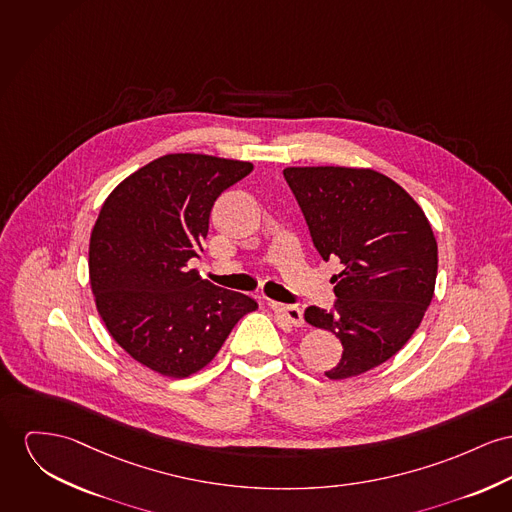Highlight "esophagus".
Returning <instances> with one entry per match:
<instances>
[{"mask_svg":"<svg viewBox=\"0 0 512 512\" xmlns=\"http://www.w3.org/2000/svg\"><path fill=\"white\" fill-rule=\"evenodd\" d=\"M275 318L283 324H289V326H303V310L299 307H291V305H279V303H270Z\"/></svg>","mask_w":512,"mask_h":512,"instance_id":"34e87169","label":"esophagus"}]
</instances>
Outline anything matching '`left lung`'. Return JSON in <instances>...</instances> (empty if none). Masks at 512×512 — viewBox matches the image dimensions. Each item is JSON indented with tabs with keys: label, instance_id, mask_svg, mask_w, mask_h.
<instances>
[{
	"label": "left lung",
	"instance_id": "1",
	"mask_svg": "<svg viewBox=\"0 0 512 512\" xmlns=\"http://www.w3.org/2000/svg\"><path fill=\"white\" fill-rule=\"evenodd\" d=\"M316 250L340 258L334 310L308 307L305 320L343 345L330 380L363 375L394 357L429 307L439 250L423 209L373 169L287 167Z\"/></svg>",
	"mask_w": 512,
	"mask_h": 512
}]
</instances>
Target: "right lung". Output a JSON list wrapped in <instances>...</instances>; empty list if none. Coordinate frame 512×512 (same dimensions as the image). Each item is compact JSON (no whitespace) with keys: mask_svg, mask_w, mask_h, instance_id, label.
<instances>
[{"mask_svg":"<svg viewBox=\"0 0 512 512\" xmlns=\"http://www.w3.org/2000/svg\"><path fill=\"white\" fill-rule=\"evenodd\" d=\"M248 161L172 153L124 178L104 200L89 242V281L106 330L137 363L171 378L202 371L254 299L204 281L209 213Z\"/></svg>","mask_w":512,"mask_h":512,"instance_id":"right-lung-1","label":"right lung"}]
</instances>
